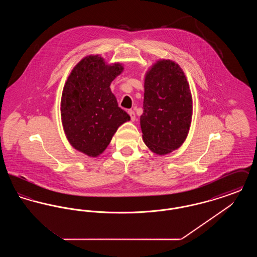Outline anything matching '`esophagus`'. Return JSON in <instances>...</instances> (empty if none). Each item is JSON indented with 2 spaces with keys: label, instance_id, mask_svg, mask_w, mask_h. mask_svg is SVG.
Returning a JSON list of instances; mask_svg holds the SVG:
<instances>
[{
  "label": "esophagus",
  "instance_id": "obj_1",
  "mask_svg": "<svg viewBox=\"0 0 257 257\" xmlns=\"http://www.w3.org/2000/svg\"><path fill=\"white\" fill-rule=\"evenodd\" d=\"M128 113H129V115L131 117V120L135 121L136 120V114H135L134 110H128Z\"/></svg>",
  "mask_w": 257,
  "mask_h": 257
}]
</instances>
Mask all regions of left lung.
Listing matches in <instances>:
<instances>
[{"instance_id": "obj_1", "label": "left lung", "mask_w": 257, "mask_h": 257, "mask_svg": "<svg viewBox=\"0 0 257 257\" xmlns=\"http://www.w3.org/2000/svg\"><path fill=\"white\" fill-rule=\"evenodd\" d=\"M193 100L181 67L160 60L146 73L143 139L157 155H166L183 145L192 122Z\"/></svg>"}]
</instances>
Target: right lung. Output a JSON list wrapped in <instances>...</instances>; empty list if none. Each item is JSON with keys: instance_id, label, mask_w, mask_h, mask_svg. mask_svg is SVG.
<instances>
[{"instance_id": "add662e5", "label": "right lung", "mask_w": 257, "mask_h": 257, "mask_svg": "<svg viewBox=\"0 0 257 257\" xmlns=\"http://www.w3.org/2000/svg\"><path fill=\"white\" fill-rule=\"evenodd\" d=\"M122 64H108L99 55H90L74 66L63 86L61 122L72 147L89 157H97L117 128L130 120L118 107L110 83L123 71Z\"/></svg>"}]
</instances>
